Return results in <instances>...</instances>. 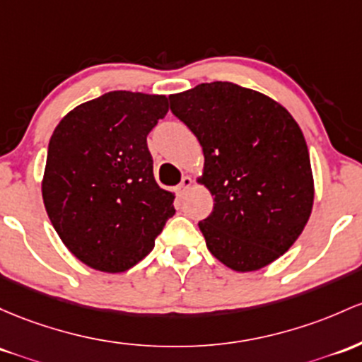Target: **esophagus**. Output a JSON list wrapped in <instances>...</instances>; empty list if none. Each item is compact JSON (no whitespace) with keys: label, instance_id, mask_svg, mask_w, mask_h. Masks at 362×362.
I'll return each mask as SVG.
<instances>
[{"label":"esophagus","instance_id":"obj_1","mask_svg":"<svg viewBox=\"0 0 362 362\" xmlns=\"http://www.w3.org/2000/svg\"><path fill=\"white\" fill-rule=\"evenodd\" d=\"M190 185H192V178H190V177H182L180 184L177 185V192L178 194H184L185 190L190 187Z\"/></svg>","mask_w":362,"mask_h":362}]
</instances>
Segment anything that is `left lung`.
Listing matches in <instances>:
<instances>
[{"instance_id":"left-lung-1","label":"left lung","mask_w":362,"mask_h":362,"mask_svg":"<svg viewBox=\"0 0 362 362\" xmlns=\"http://www.w3.org/2000/svg\"><path fill=\"white\" fill-rule=\"evenodd\" d=\"M170 110L204 153L202 182L214 196L199 221L206 245L235 272H254L297 240L315 199L309 151L284 106L232 82L170 96Z\"/></svg>"}]
</instances>
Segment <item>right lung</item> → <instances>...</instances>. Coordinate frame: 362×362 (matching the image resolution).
<instances>
[{
	"instance_id": "obj_1",
	"label": "right lung",
	"mask_w": 362,
	"mask_h": 362,
	"mask_svg": "<svg viewBox=\"0 0 362 362\" xmlns=\"http://www.w3.org/2000/svg\"><path fill=\"white\" fill-rule=\"evenodd\" d=\"M165 96L113 90L71 110L47 146L42 199L75 257L99 272L132 268L175 214L154 180L148 134Z\"/></svg>"
}]
</instances>
